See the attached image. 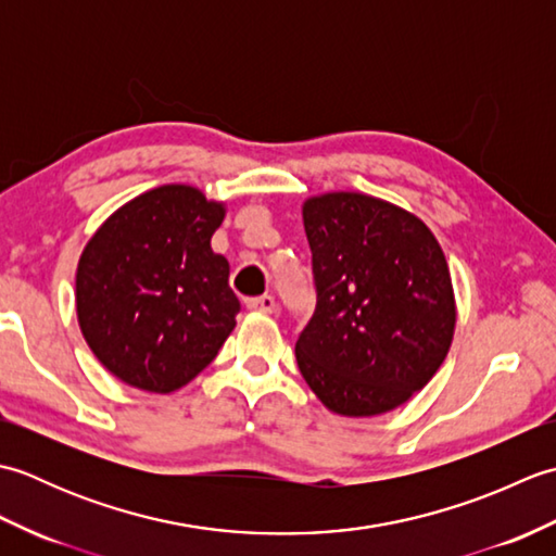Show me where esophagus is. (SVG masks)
Masks as SVG:
<instances>
[{
  "mask_svg": "<svg viewBox=\"0 0 556 556\" xmlns=\"http://www.w3.org/2000/svg\"><path fill=\"white\" fill-rule=\"evenodd\" d=\"M275 308H277V301H275V296H269V293L248 301V311H255V313L267 315V313H275Z\"/></svg>",
  "mask_w": 556,
  "mask_h": 556,
  "instance_id": "esophagus-1",
  "label": "esophagus"
}]
</instances>
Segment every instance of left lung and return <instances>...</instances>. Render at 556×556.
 <instances>
[{
	"label": "left lung",
	"instance_id": "obj_1",
	"mask_svg": "<svg viewBox=\"0 0 556 556\" xmlns=\"http://www.w3.org/2000/svg\"><path fill=\"white\" fill-rule=\"evenodd\" d=\"M315 313L296 341L303 380L339 416H380L432 380L456 305L440 243L380 198L305 200Z\"/></svg>",
	"mask_w": 556,
	"mask_h": 556
}]
</instances>
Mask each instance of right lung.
Returning a JSON list of instances; mask_svg holds the SVG:
<instances>
[{
  "label": "right lung",
  "mask_w": 556,
  "mask_h": 556,
  "mask_svg": "<svg viewBox=\"0 0 556 556\" xmlns=\"http://www.w3.org/2000/svg\"><path fill=\"white\" fill-rule=\"evenodd\" d=\"M224 205L193 186L134 198L88 241L76 271L80 332L122 382L169 394L217 356L241 303L210 239Z\"/></svg>",
  "instance_id": "right-lung-1"
}]
</instances>
